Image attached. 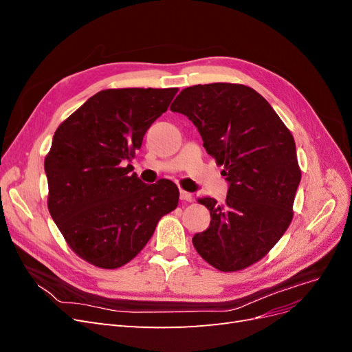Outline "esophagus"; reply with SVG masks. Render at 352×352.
Masks as SVG:
<instances>
[{"label": "esophagus", "instance_id": "34e87169", "mask_svg": "<svg viewBox=\"0 0 352 352\" xmlns=\"http://www.w3.org/2000/svg\"><path fill=\"white\" fill-rule=\"evenodd\" d=\"M180 199L186 201V202H190V201H194V197H192V194L186 192V190H180Z\"/></svg>", "mask_w": 352, "mask_h": 352}]
</instances>
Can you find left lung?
Here are the masks:
<instances>
[{"instance_id": "8db88e82", "label": "left lung", "mask_w": 352, "mask_h": 352, "mask_svg": "<svg viewBox=\"0 0 352 352\" xmlns=\"http://www.w3.org/2000/svg\"><path fill=\"white\" fill-rule=\"evenodd\" d=\"M170 110L185 114L207 153L225 166L229 184L223 204L204 197L207 230L192 243L212 267L236 272L257 263L292 220L301 170L294 136L272 105L250 87L208 83L185 88Z\"/></svg>"}]
</instances>
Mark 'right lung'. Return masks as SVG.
Masks as SVG:
<instances>
[{"mask_svg": "<svg viewBox=\"0 0 352 352\" xmlns=\"http://www.w3.org/2000/svg\"><path fill=\"white\" fill-rule=\"evenodd\" d=\"M177 88L95 94L63 122L45 157L48 210L69 247L101 269L136 257L158 220L177 207L167 179L146 185L127 164Z\"/></svg>", "mask_w": 352, "mask_h": 352, "instance_id": "add662e5", "label": "right lung"}]
</instances>
